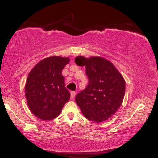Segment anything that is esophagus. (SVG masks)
Listing matches in <instances>:
<instances>
[{
  "mask_svg": "<svg viewBox=\"0 0 158 158\" xmlns=\"http://www.w3.org/2000/svg\"><path fill=\"white\" fill-rule=\"evenodd\" d=\"M76 96V92L75 91H71L70 92V99H73L74 97Z\"/></svg>",
  "mask_w": 158,
  "mask_h": 158,
  "instance_id": "obj_1",
  "label": "esophagus"
}]
</instances>
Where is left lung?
I'll return each mask as SVG.
<instances>
[{"label":"left lung","instance_id":"obj_1","mask_svg":"<svg viewBox=\"0 0 158 158\" xmlns=\"http://www.w3.org/2000/svg\"><path fill=\"white\" fill-rule=\"evenodd\" d=\"M76 64L85 66L88 85L76 97V102L90 121L102 122L114 115L122 104L126 82L111 62L100 57L78 56Z\"/></svg>","mask_w":158,"mask_h":158}]
</instances>
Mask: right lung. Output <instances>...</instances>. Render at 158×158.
<instances>
[{"label":"right lung","instance_id":"1","mask_svg":"<svg viewBox=\"0 0 158 158\" xmlns=\"http://www.w3.org/2000/svg\"><path fill=\"white\" fill-rule=\"evenodd\" d=\"M68 58L52 56L39 61L29 73L25 95L30 110L38 118L50 120L57 117L70 94L65 88L61 71Z\"/></svg>","mask_w":158,"mask_h":158}]
</instances>
